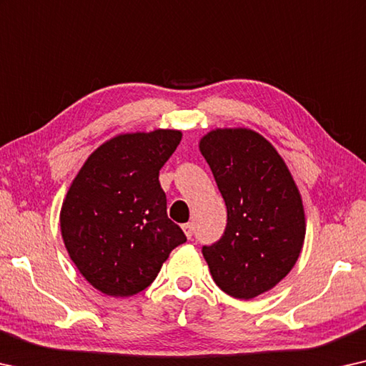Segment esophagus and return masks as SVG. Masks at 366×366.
I'll return each mask as SVG.
<instances>
[{
	"label": "esophagus",
	"instance_id": "34e87169",
	"mask_svg": "<svg viewBox=\"0 0 366 366\" xmlns=\"http://www.w3.org/2000/svg\"><path fill=\"white\" fill-rule=\"evenodd\" d=\"M183 232H184V235H187L188 239H191V235H193V224L191 222H187V224H183Z\"/></svg>",
	"mask_w": 366,
	"mask_h": 366
}]
</instances>
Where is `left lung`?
I'll return each instance as SVG.
<instances>
[{
  "mask_svg": "<svg viewBox=\"0 0 366 366\" xmlns=\"http://www.w3.org/2000/svg\"><path fill=\"white\" fill-rule=\"evenodd\" d=\"M199 150L227 207L222 237L202 247V255L224 293L252 300L278 285L301 254L300 189L273 145L250 129L207 132Z\"/></svg>",
  "mask_w": 366,
  "mask_h": 366,
  "instance_id": "8db88e82",
  "label": "left lung"
}]
</instances>
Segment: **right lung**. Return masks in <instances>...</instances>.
Returning <instances> with one entry per match:
<instances>
[{
	"label": "right lung",
	"instance_id": "1",
	"mask_svg": "<svg viewBox=\"0 0 366 366\" xmlns=\"http://www.w3.org/2000/svg\"><path fill=\"white\" fill-rule=\"evenodd\" d=\"M182 132L121 134L93 152L73 179L60 211L69 255L101 293L126 297L157 278L170 252L187 242L167 216L159 172Z\"/></svg>",
	"mask_w": 366,
	"mask_h": 366
}]
</instances>
